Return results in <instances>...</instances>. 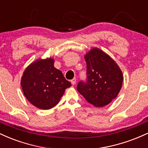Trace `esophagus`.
I'll list each match as a JSON object with an SVG mask.
<instances>
[{"label": "esophagus", "instance_id": "obj_1", "mask_svg": "<svg viewBox=\"0 0 148 148\" xmlns=\"http://www.w3.org/2000/svg\"><path fill=\"white\" fill-rule=\"evenodd\" d=\"M71 83H72V85H75L76 83V78H74L72 80H71Z\"/></svg>", "mask_w": 148, "mask_h": 148}]
</instances>
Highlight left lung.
I'll list each match as a JSON object with an SVG mask.
<instances>
[{"mask_svg": "<svg viewBox=\"0 0 148 148\" xmlns=\"http://www.w3.org/2000/svg\"><path fill=\"white\" fill-rule=\"evenodd\" d=\"M87 81H80L77 90L92 105L106 106L120 92L123 75L118 64L101 49L92 48L84 56Z\"/></svg>", "mask_w": 148, "mask_h": 148, "instance_id": "8db88e82", "label": "left lung"}]
</instances>
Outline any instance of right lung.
<instances>
[{"label": "right lung", "instance_id": "obj_1", "mask_svg": "<svg viewBox=\"0 0 148 148\" xmlns=\"http://www.w3.org/2000/svg\"><path fill=\"white\" fill-rule=\"evenodd\" d=\"M21 86L26 99L33 106L43 110L55 106L71 83L61 71L54 67V59H37L25 68Z\"/></svg>", "mask_w": 148, "mask_h": 148}]
</instances>
